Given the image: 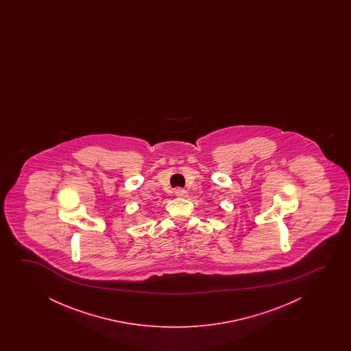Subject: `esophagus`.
<instances>
[{
	"label": "esophagus",
	"mask_w": 351,
	"mask_h": 351,
	"mask_svg": "<svg viewBox=\"0 0 351 351\" xmlns=\"http://www.w3.org/2000/svg\"><path fill=\"white\" fill-rule=\"evenodd\" d=\"M175 195L178 197H186L188 195L187 191H184L182 188H178L176 191H175Z\"/></svg>",
	"instance_id": "obj_1"
}]
</instances>
